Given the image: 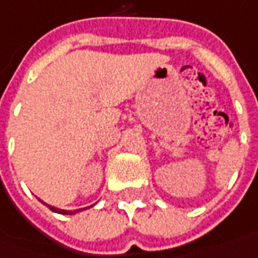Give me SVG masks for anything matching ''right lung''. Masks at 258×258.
<instances>
[{"label":"right lung","instance_id":"right-lung-1","mask_svg":"<svg viewBox=\"0 0 258 258\" xmlns=\"http://www.w3.org/2000/svg\"><path fill=\"white\" fill-rule=\"evenodd\" d=\"M45 206H47V207H48L51 211H54V213H58V214H76V213H78V211H83V210L88 209V207H85V209H80V210H77V211H67V210L55 209V207H52V206H48V204H45Z\"/></svg>","mask_w":258,"mask_h":258}]
</instances>
